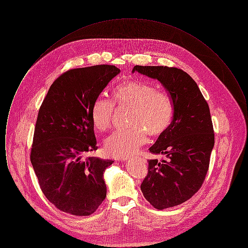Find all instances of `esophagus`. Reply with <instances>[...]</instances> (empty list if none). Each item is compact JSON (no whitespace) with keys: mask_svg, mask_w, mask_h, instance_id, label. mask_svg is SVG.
<instances>
[{"mask_svg":"<svg viewBox=\"0 0 248 248\" xmlns=\"http://www.w3.org/2000/svg\"><path fill=\"white\" fill-rule=\"evenodd\" d=\"M125 160H127V159H124V161H125Z\"/></svg>","mask_w":248,"mask_h":248,"instance_id":"obj_1","label":"esophagus"}]
</instances>
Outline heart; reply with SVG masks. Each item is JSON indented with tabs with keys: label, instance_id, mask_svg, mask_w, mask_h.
Listing matches in <instances>:
<instances>
[{
	"label": "heart",
	"instance_id": "heart-1",
	"mask_svg": "<svg viewBox=\"0 0 248 248\" xmlns=\"http://www.w3.org/2000/svg\"><path fill=\"white\" fill-rule=\"evenodd\" d=\"M113 101L131 109L127 130H120L104 143L106 154L114 158H127L146 141V134L158 137L168 128L173 117L171 97L150 83L131 80L118 84L112 92ZM114 107L110 100L98 97L92 108V121L99 131L109 129Z\"/></svg>",
	"mask_w": 248,
	"mask_h": 248
}]
</instances>
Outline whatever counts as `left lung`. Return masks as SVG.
Wrapping results in <instances>:
<instances>
[{"instance_id": "obj_1", "label": "left lung", "mask_w": 248, "mask_h": 248, "mask_svg": "<svg viewBox=\"0 0 248 248\" xmlns=\"http://www.w3.org/2000/svg\"><path fill=\"white\" fill-rule=\"evenodd\" d=\"M135 71L162 83L174 107L171 124L149 149L166 159L148 161L140 186L146 200L162 210L189 200L202 187L215 144L212 120L206 100L187 72L166 66H135Z\"/></svg>"}]
</instances>
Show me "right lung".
Masks as SVG:
<instances>
[{
  "label": "right lung",
  "instance_id": "right-lung-1",
  "mask_svg": "<svg viewBox=\"0 0 248 248\" xmlns=\"http://www.w3.org/2000/svg\"><path fill=\"white\" fill-rule=\"evenodd\" d=\"M120 71L112 65L66 71L39 109L31 162L42 191L63 212L90 216L106 198L103 174L113 161L83 155L97 150L94 101Z\"/></svg>",
  "mask_w": 248,
  "mask_h": 248
}]
</instances>
